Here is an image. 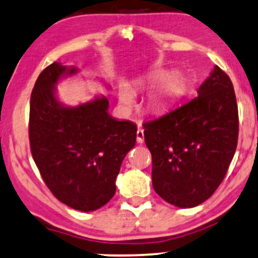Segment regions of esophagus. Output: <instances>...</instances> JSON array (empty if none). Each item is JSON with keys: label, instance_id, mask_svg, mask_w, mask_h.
Wrapping results in <instances>:
<instances>
[{"label": "esophagus", "instance_id": "obj_1", "mask_svg": "<svg viewBox=\"0 0 258 258\" xmlns=\"http://www.w3.org/2000/svg\"><path fill=\"white\" fill-rule=\"evenodd\" d=\"M136 141H138L139 144H144L145 135H144V130L142 129H139L138 132H136Z\"/></svg>", "mask_w": 258, "mask_h": 258}]
</instances>
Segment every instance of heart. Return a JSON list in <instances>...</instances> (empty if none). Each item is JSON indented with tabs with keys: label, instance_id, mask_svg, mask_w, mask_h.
<instances>
[{
	"label": "heart",
	"instance_id": "1",
	"mask_svg": "<svg viewBox=\"0 0 258 258\" xmlns=\"http://www.w3.org/2000/svg\"><path fill=\"white\" fill-rule=\"evenodd\" d=\"M163 77H164V74L150 75L147 76L146 78H144V80L140 82V84L141 86H144V84L153 83V82H157ZM181 84H182V77H181L180 75L172 74L169 76V77L166 78V80L163 82L158 88H157L156 92L153 93L152 100L154 104L159 106L164 105L169 99L172 98V96L178 92V89L181 88ZM120 99H122V102L124 105H130L133 102V100H134V94L130 92V90L125 89L123 90Z\"/></svg>",
	"mask_w": 258,
	"mask_h": 258
}]
</instances>
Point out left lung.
I'll return each mask as SVG.
<instances>
[{
	"label": "left lung",
	"mask_w": 258,
	"mask_h": 258,
	"mask_svg": "<svg viewBox=\"0 0 258 258\" xmlns=\"http://www.w3.org/2000/svg\"><path fill=\"white\" fill-rule=\"evenodd\" d=\"M152 184L177 208H195L226 176L238 142V106L229 77L215 66L196 98L144 124Z\"/></svg>",
	"instance_id": "8db88e82"
}]
</instances>
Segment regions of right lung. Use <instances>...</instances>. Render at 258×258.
<instances>
[{
    "label": "right lung",
    "instance_id": "right-lung-1",
    "mask_svg": "<svg viewBox=\"0 0 258 258\" xmlns=\"http://www.w3.org/2000/svg\"><path fill=\"white\" fill-rule=\"evenodd\" d=\"M78 71L53 62L41 72L30 100L29 136L33 160L50 192L68 207L89 213L116 193V178L135 146L138 128L112 117L104 95L63 105L57 83Z\"/></svg>",
    "mask_w": 258,
    "mask_h": 258
}]
</instances>
